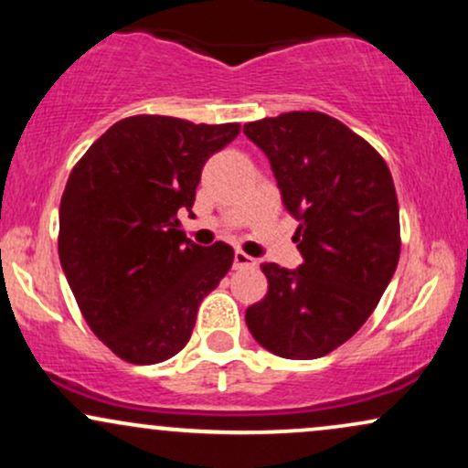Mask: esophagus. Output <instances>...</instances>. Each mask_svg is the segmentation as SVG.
<instances>
[{"instance_id": "obj_1", "label": "esophagus", "mask_w": 468, "mask_h": 468, "mask_svg": "<svg viewBox=\"0 0 468 468\" xmlns=\"http://www.w3.org/2000/svg\"><path fill=\"white\" fill-rule=\"evenodd\" d=\"M255 264H257V261L252 260L250 255H246L244 250H235V255H233V268H235V271H241V268H252Z\"/></svg>"}]
</instances>
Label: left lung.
I'll return each mask as SVG.
<instances>
[{
  "label": "left lung",
  "instance_id": "1",
  "mask_svg": "<svg viewBox=\"0 0 468 468\" xmlns=\"http://www.w3.org/2000/svg\"><path fill=\"white\" fill-rule=\"evenodd\" d=\"M244 133L271 163L303 257L297 271L261 266L268 292L246 325L277 356H325L369 319L399 266L394 180L372 144L321 112L261 118Z\"/></svg>",
  "mask_w": 468,
  "mask_h": 468
}]
</instances>
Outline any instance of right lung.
<instances>
[{
	"label": "right lung",
	"instance_id": "obj_1",
	"mask_svg": "<svg viewBox=\"0 0 468 468\" xmlns=\"http://www.w3.org/2000/svg\"><path fill=\"white\" fill-rule=\"evenodd\" d=\"M238 133V122L130 116L69 174L58 260L88 325L122 361L152 365L178 354L202 299L233 264L224 241L193 244L178 213H191L204 163Z\"/></svg>",
	"mask_w": 468,
	"mask_h": 468
}]
</instances>
